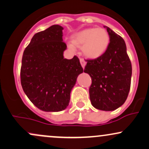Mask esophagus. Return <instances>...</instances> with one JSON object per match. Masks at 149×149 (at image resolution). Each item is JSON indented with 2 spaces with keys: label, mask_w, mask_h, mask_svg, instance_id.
<instances>
[{
  "label": "esophagus",
  "mask_w": 149,
  "mask_h": 149,
  "mask_svg": "<svg viewBox=\"0 0 149 149\" xmlns=\"http://www.w3.org/2000/svg\"><path fill=\"white\" fill-rule=\"evenodd\" d=\"M79 61H80V63H81L82 68H84L86 64V61H85L84 60V58H80Z\"/></svg>",
  "instance_id": "34e87169"
}]
</instances>
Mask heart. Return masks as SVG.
Segmentation results:
<instances>
[{
	"label": "heart",
	"mask_w": 149,
	"mask_h": 149,
	"mask_svg": "<svg viewBox=\"0 0 149 149\" xmlns=\"http://www.w3.org/2000/svg\"><path fill=\"white\" fill-rule=\"evenodd\" d=\"M71 42L72 45H69L70 48L81 47L85 56L95 59L106 52L109 45V36L102 28H87L74 33Z\"/></svg>",
	"instance_id": "heart-1"
}]
</instances>
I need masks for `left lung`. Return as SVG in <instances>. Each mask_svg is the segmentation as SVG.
I'll return each mask as SVG.
<instances>
[{"label":"left lung","instance_id":"8db88e82","mask_svg":"<svg viewBox=\"0 0 149 149\" xmlns=\"http://www.w3.org/2000/svg\"><path fill=\"white\" fill-rule=\"evenodd\" d=\"M109 45L102 56L86 60L84 72L91 77L89 95L92 105L102 111H113L123 105L130 88L132 65L125 41L107 26Z\"/></svg>","mask_w":149,"mask_h":149}]
</instances>
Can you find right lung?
I'll list each match as a JSON object with an SVG mask.
<instances>
[{
	"mask_svg": "<svg viewBox=\"0 0 149 149\" xmlns=\"http://www.w3.org/2000/svg\"><path fill=\"white\" fill-rule=\"evenodd\" d=\"M63 28L53 25L35 34L24 50L21 84L31 102L44 111L66 109L78 75L83 72L79 59L63 57Z\"/></svg>",
	"mask_w": 149,
	"mask_h": 149,
	"instance_id": "obj_1",
	"label": "right lung"
}]
</instances>
